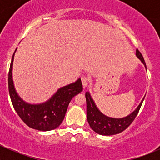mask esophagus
<instances>
[{"label":"esophagus","mask_w":160,"mask_h":160,"mask_svg":"<svg viewBox=\"0 0 160 160\" xmlns=\"http://www.w3.org/2000/svg\"><path fill=\"white\" fill-rule=\"evenodd\" d=\"M81 81L82 83H83V88H86V87H88V83H89V78L85 77V76H83V77H81Z\"/></svg>","instance_id":"1"}]
</instances>
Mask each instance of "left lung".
Masks as SVG:
<instances>
[{
  "instance_id": "1",
  "label": "left lung",
  "mask_w": 160,
  "mask_h": 160,
  "mask_svg": "<svg viewBox=\"0 0 160 160\" xmlns=\"http://www.w3.org/2000/svg\"><path fill=\"white\" fill-rule=\"evenodd\" d=\"M136 56L141 60L146 68L144 58L138 49L136 50ZM85 96H86L87 101V118L88 123L90 128L95 132L102 135H115V134L121 133L126 129L138 114L145 98H143L142 101L137 107V108L128 116L122 118H114L104 115L99 111L93 100L92 99L89 92H86Z\"/></svg>"
}]
</instances>
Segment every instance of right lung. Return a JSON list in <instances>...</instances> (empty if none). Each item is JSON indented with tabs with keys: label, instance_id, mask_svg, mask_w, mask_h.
Masks as SVG:
<instances>
[{
	"label": "right lung",
	"instance_id": "1",
	"mask_svg": "<svg viewBox=\"0 0 160 160\" xmlns=\"http://www.w3.org/2000/svg\"><path fill=\"white\" fill-rule=\"evenodd\" d=\"M15 51L12 56L8 73L9 94L14 110L30 128L39 131L55 129L63 121L72 98L83 90L81 80L79 78L74 83L59 88L46 102L38 104L26 103L18 96L13 83L12 68Z\"/></svg>",
	"mask_w": 160,
	"mask_h": 160
}]
</instances>
